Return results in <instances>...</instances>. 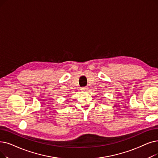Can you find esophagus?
Returning <instances> with one entry per match:
<instances>
[{"instance_id": "34e87169", "label": "esophagus", "mask_w": 158, "mask_h": 158, "mask_svg": "<svg viewBox=\"0 0 158 158\" xmlns=\"http://www.w3.org/2000/svg\"><path fill=\"white\" fill-rule=\"evenodd\" d=\"M87 88H88L87 87H83V88H81V90L82 91H83V92H86V90H88Z\"/></svg>"}]
</instances>
